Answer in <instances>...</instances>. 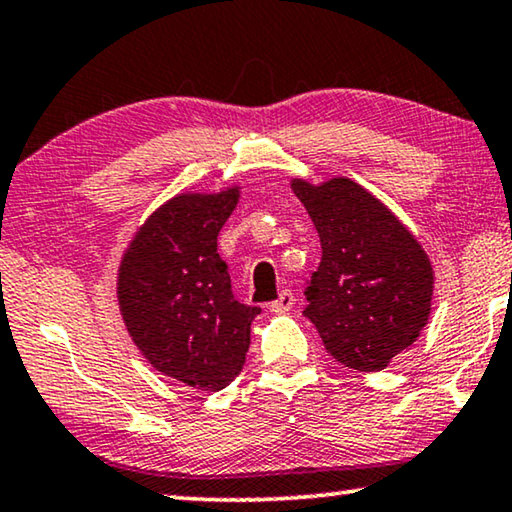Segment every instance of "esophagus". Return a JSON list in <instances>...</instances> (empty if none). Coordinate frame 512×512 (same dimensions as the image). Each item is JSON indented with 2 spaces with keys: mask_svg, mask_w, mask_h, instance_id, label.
<instances>
[{
  "mask_svg": "<svg viewBox=\"0 0 512 512\" xmlns=\"http://www.w3.org/2000/svg\"><path fill=\"white\" fill-rule=\"evenodd\" d=\"M293 305H295V295L291 291H281L279 298L270 302V309L274 311V314H286V311Z\"/></svg>",
  "mask_w": 512,
  "mask_h": 512,
  "instance_id": "1",
  "label": "esophagus"
}]
</instances>
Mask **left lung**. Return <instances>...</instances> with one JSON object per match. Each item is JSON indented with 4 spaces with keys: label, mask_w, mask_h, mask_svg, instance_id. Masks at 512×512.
Wrapping results in <instances>:
<instances>
[{
    "label": "left lung",
    "mask_w": 512,
    "mask_h": 512,
    "mask_svg": "<svg viewBox=\"0 0 512 512\" xmlns=\"http://www.w3.org/2000/svg\"><path fill=\"white\" fill-rule=\"evenodd\" d=\"M321 238L307 279L305 316L325 351L348 369L376 372L416 342L432 307L429 258L402 221L346 177L293 182Z\"/></svg>",
    "instance_id": "8db88e82"
}]
</instances>
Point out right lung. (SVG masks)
Returning a JSON list of instances; mask_svg holds the SVG:
<instances>
[{
    "label": "right lung",
    "instance_id": "right-lung-1",
    "mask_svg": "<svg viewBox=\"0 0 512 512\" xmlns=\"http://www.w3.org/2000/svg\"><path fill=\"white\" fill-rule=\"evenodd\" d=\"M238 191L175 196L140 228L122 258L117 295L133 342L152 367L198 390L242 372L261 309L235 300L217 235Z\"/></svg>",
    "mask_w": 512,
    "mask_h": 512
}]
</instances>
